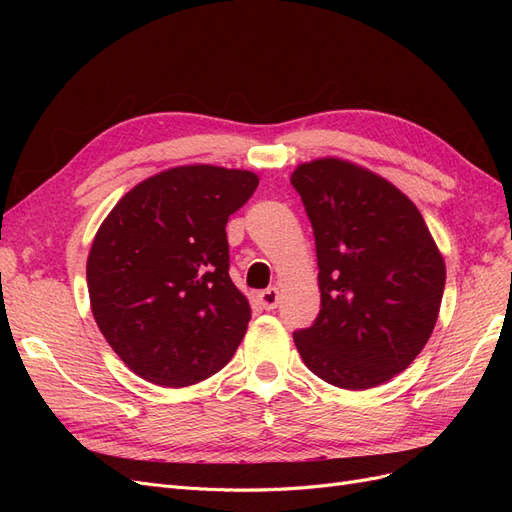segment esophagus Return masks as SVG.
<instances>
[{
	"instance_id": "1",
	"label": "esophagus",
	"mask_w": 512,
	"mask_h": 512,
	"mask_svg": "<svg viewBox=\"0 0 512 512\" xmlns=\"http://www.w3.org/2000/svg\"><path fill=\"white\" fill-rule=\"evenodd\" d=\"M258 301H260L262 309H267V312H273V309L277 307V303H280V290H277L275 286L262 290V292H258Z\"/></svg>"
}]
</instances>
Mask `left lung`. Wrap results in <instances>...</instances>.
<instances>
[{
	"label": "left lung",
	"mask_w": 512,
	"mask_h": 512,
	"mask_svg": "<svg viewBox=\"0 0 512 512\" xmlns=\"http://www.w3.org/2000/svg\"><path fill=\"white\" fill-rule=\"evenodd\" d=\"M290 183L314 228L320 314L294 333L303 363L339 389L395 378L427 344L446 282L421 211L391 181L339 158L305 162Z\"/></svg>",
	"instance_id": "1"
}]
</instances>
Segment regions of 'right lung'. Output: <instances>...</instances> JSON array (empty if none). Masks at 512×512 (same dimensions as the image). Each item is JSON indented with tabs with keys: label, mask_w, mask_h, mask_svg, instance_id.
Wrapping results in <instances>:
<instances>
[{
	"label": "right lung",
	"mask_w": 512,
	"mask_h": 512,
	"mask_svg": "<svg viewBox=\"0 0 512 512\" xmlns=\"http://www.w3.org/2000/svg\"><path fill=\"white\" fill-rule=\"evenodd\" d=\"M256 188L250 170L175 166L106 215L87 258L91 312L136 376L179 389L232 359L252 309L228 275L226 224Z\"/></svg>",
	"instance_id": "add662e5"
}]
</instances>
